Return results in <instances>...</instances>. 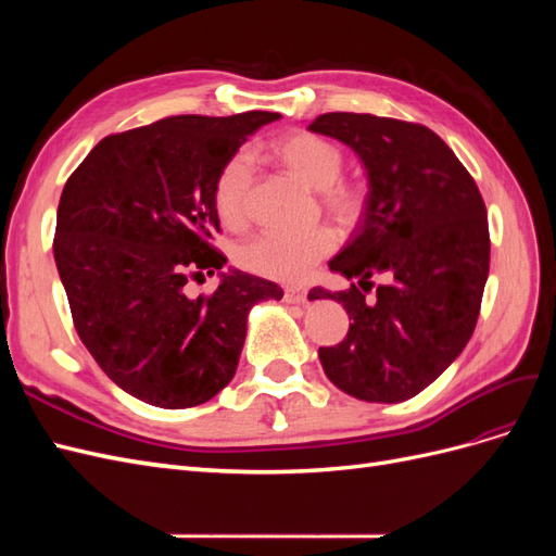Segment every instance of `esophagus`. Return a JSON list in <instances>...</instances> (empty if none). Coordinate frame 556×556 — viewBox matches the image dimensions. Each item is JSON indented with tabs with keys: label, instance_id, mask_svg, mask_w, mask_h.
I'll return each mask as SVG.
<instances>
[{
	"label": "esophagus",
	"instance_id": "obj_1",
	"mask_svg": "<svg viewBox=\"0 0 556 556\" xmlns=\"http://www.w3.org/2000/svg\"><path fill=\"white\" fill-rule=\"evenodd\" d=\"M306 299H308L306 290H301V288L285 290V301H288V304H306Z\"/></svg>",
	"mask_w": 556,
	"mask_h": 556
}]
</instances>
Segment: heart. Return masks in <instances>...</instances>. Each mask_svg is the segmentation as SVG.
<instances>
[{"label": "heart", "mask_w": 556, "mask_h": 556, "mask_svg": "<svg viewBox=\"0 0 556 556\" xmlns=\"http://www.w3.org/2000/svg\"><path fill=\"white\" fill-rule=\"evenodd\" d=\"M274 153L301 182L319 192V201L333 220L352 223L362 213V188L341 180L343 153L339 146L317 134L296 131L280 139ZM250 182L252 157L241 150L225 162L213 185V204L223 225L237 227L243 223ZM333 245V237L327 229H262L237 248V260L252 274L299 282L315 271V266L329 255Z\"/></svg>", "instance_id": "heart-1"}]
</instances>
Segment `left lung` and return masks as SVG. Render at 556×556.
Returning <instances> with one entry per match:
<instances>
[{
  "label": "left lung",
  "mask_w": 556,
  "mask_h": 556,
  "mask_svg": "<svg viewBox=\"0 0 556 556\" xmlns=\"http://www.w3.org/2000/svg\"><path fill=\"white\" fill-rule=\"evenodd\" d=\"M355 150L368 192L352 241L329 262L377 299L313 288L308 299L343 304L352 325L319 348L327 378L345 394L399 403L419 394L473 336L490 274V227L476 180L425 125L371 113H325L308 125Z\"/></svg>",
  "instance_id": "1"
}]
</instances>
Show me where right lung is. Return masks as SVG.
Returning a JSON list of instances; mask_svg holds the SVG:
<instances>
[{"label":"right lung","mask_w":556,"mask_h":556,"mask_svg":"<svg viewBox=\"0 0 556 556\" xmlns=\"http://www.w3.org/2000/svg\"><path fill=\"white\" fill-rule=\"evenodd\" d=\"M278 113L174 115L99 141L66 180L55 264L74 327L102 371L150 406L190 408L237 374L248 313L276 282L222 271L208 298L187 282L227 264L213 248V185Z\"/></svg>","instance_id":"right-lung-1"}]
</instances>
